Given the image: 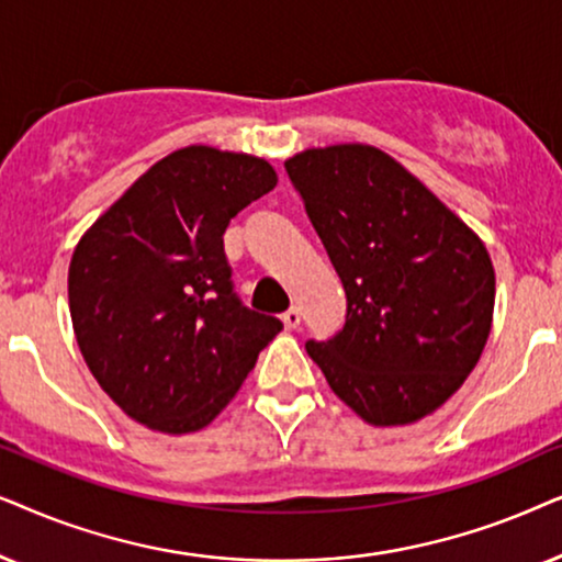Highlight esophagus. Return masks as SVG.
<instances>
[{
    "label": "esophagus",
    "instance_id": "1",
    "mask_svg": "<svg viewBox=\"0 0 562 562\" xmlns=\"http://www.w3.org/2000/svg\"><path fill=\"white\" fill-rule=\"evenodd\" d=\"M282 324H285V328H297V326H301V311L290 308V311L282 313Z\"/></svg>",
    "mask_w": 562,
    "mask_h": 562
}]
</instances>
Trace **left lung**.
<instances>
[{
  "instance_id": "obj_1",
  "label": "left lung",
  "mask_w": 562,
  "mask_h": 562,
  "mask_svg": "<svg viewBox=\"0 0 562 562\" xmlns=\"http://www.w3.org/2000/svg\"><path fill=\"white\" fill-rule=\"evenodd\" d=\"M285 169L347 293L341 331L305 351L364 422H418L465 383L488 341V251L380 148H308Z\"/></svg>"
}]
</instances>
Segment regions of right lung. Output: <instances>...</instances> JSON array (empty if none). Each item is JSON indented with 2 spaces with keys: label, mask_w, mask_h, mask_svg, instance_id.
Wrapping results in <instances>:
<instances>
[{
  "label": "right lung",
  "mask_w": 562,
  "mask_h": 562,
  "mask_svg": "<svg viewBox=\"0 0 562 562\" xmlns=\"http://www.w3.org/2000/svg\"><path fill=\"white\" fill-rule=\"evenodd\" d=\"M274 184L257 156L179 148L74 249L69 308L81 355L102 391L148 429L211 424L282 328L241 303L223 249L231 218Z\"/></svg>",
  "instance_id": "1"
}]
</instances>
